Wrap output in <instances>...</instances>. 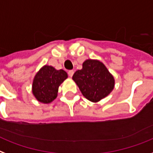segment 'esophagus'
Segmentation results:
<instances>
[{"label": "esophagus", "mask_w": 153, "mask_h": 153, "mask_svg": "<svg viewBox=\"0 0 153 153\" xmlns=\"http://www.w3.org/2000/svg\"><path fill=\"white\" fill-rule=\"evenodd\" d=\"M68 76H70V77H72V76H73V74H74V71H73V70H69L68 72Z\"/></svg>", "instance_id": "34e87169"}]
</instances>
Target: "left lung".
Returning <instances> with one entry per match:
<instances>
[{
	"instance_id": "1",
	"label": "left lung",
	"mask_w": 153,
	"mask_h": 153,
	"mask_svg": "<svg viewBox=\"0 0 153 153\" xmlns=\"http://www.w3.org/2000/svg\"><path fill=\"white\" fill-rule=\"evenodd\" d=\"M73 80L83 96L94 103L109 95L115 86L113 76L98 60H85L82 65V69L73 74Z\"/></svg>"
}]
</instances>
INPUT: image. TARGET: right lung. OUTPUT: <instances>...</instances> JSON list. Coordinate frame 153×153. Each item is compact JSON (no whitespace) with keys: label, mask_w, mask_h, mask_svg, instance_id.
I'll use <instances>...</instances> for the list:
<instances>
[{"label":"right lung","mask_w":153,"mask_h":153,"mask_svg":"<svg viewBox=\"0 0 153 153\" xmlns=\"http://www.w3.org/2000/svg\"><path fill=\"white\" fill-rule=\"evenodd\" d=\"M67 78L68 74L63 69L56 70L53 66H43L34 76L33 94L39 102L49 104L56 98L59 86Z\"/></svg>","instance_id":"1"}]
</instances>
